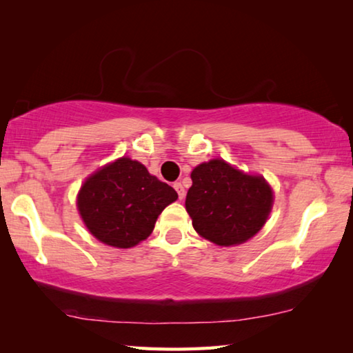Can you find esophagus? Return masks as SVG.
<instances>
[{
    "label": "esophagus",
    "instance_id": "1",
    "mask_svg": "<svg viewBox=\"0 0 353 353\" xmlns=\"http://www.w3.org/2000/svg\"><path fill=\"white\" fill-rule=\"evenodd\" d=\"M174 188H176V191H177V194H179V199H183L185 198V188H183V185L181 183V182H176L174 183Z\"/></svg>",
    "mask_w": 353,
    "mask_h": 353
}]
</instances>
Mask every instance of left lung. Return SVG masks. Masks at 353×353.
Returning a JSON list of instances; mask_svg holds the SVG:
<instances>
[{"label":"left lung","mask_w":353,"mask_h":353,"mask_svg":"<svg viewBox=\"0 0 353 353\" xmlns=\"http://www.w3.org/2000/svg\"><path fill=\"white\" fill-rule=\"evenodd\" d=\"M185 208L194 230L218 246L252 238L272 208V190L261 176L244 174L224 160L213 159L191 171Z\"/></svg>","instance_id":"obj_1"}]
</instances>
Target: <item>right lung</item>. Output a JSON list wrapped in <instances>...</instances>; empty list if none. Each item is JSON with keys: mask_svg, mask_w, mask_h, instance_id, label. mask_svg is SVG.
<instances>
[{"mask_svg": "<svg viewBox=\"0 0 353 353\" xmlns=\"http://www.w3.org/2000/svg\"><path fill=\"white\" fill-rule=\"evenodd\" d=\"M176 199V190L149 174L145 165L121 157L83 182L77 210L101 243L128 249L152 234L159 214Z\"/></svg>", "mask_w": 353, "mask_h": 353, "instance_id": "right-lung-1", "label": "right lung"}]
</instances>
